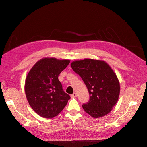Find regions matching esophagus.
<instances>
[{"label": "esophagus", "mask_w": 147, "mask_h": 147, "mask_svg": "<svg viewBox=\"0 0 147 147\" xmlns=\"http://www.w3.org/2000/svg\"><path fill=\"white\" fill-rule=\"evenodd\" d=\"M77 97V94L75 92H74V94L71 95V97H72V98H74V97Z\"/></svg>", "instance_id": "esophagus-1"}]
</instances>
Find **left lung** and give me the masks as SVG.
I'll return each mask as SVG.
<instances>
[{
	"instance_id": "8db88e82",
	"label": "left lung",
	"mask_w": 147,
	"mask_h": 147,
	"mask_svg": "<svg viewBox=\"0 0 147 147\" xmlns=\"http://www.w3.org/2000/svg\"><path fill=\"white\" fill-rule=\"evenodd\" d=\"M88 88L90 99L83 108L94 118L105 116L117 103L120 84L116 74L105 61L86 58L70 64Z\"/></svg>"
}]
</instances>
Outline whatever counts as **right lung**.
<instances>
[{
  "label": "right lung",
  "mask_w": 147,
  "mask_h": 147,
  "mask_svg": "<svg viewBox=\"0 0 147 147\" xmlns=\"http://www.w3.org/2000/svg\"><path fill=\"white\" fill-rule=\"evenodd\" d=\"M69 59L44 57L32 67L26 78V98L34 112L43 118H52L64 109L70 99L58 79L70 63Z\"/></svg>",
  "instance_id": "obj_1"
}]
</instances>
